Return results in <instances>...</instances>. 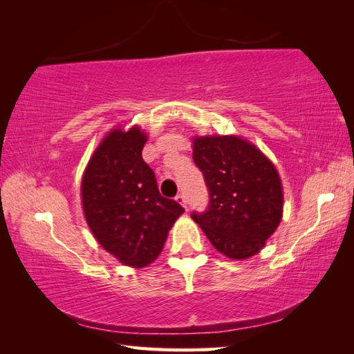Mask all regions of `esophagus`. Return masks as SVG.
<instances>
[{
    "mask_svg": "<svg viewBox=\"0 0 354 354\" xmlns=\"http://www.w3.org/2000/svg\"><path fill=\"white\" fill-rule=\"evenodd\" d=\"M175 200H176V201H178L179 205H181V206L187 207V198H185V195H184V194H178Z\"/></svg>",
    "mask_w": 354,
    "mask_h": 354,
    "instance_id": "34e87169",
    "label": "esophagus"
}]
</instances>
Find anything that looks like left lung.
Here are the masks:
<instances>
[{"label":"left lung","mask_w":354,"mask_h":354,"mask_svg":"<svg viewBox=\"0 0 354 354\" xmlns=\"http://www.w3.org/2000/svg\"><path fill=\"white\" fill-rule=\"evenodd\" d=\"M194 162L205 176L209 205L192 218L230 259L259 253L283 217V185L272 160L242 137L205 136L194 139Z\"/></svg>","instance_id":"left-lung-1"}]
</instances>
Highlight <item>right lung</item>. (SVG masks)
Segmentation results:
<instances>
[{
  "label": "right lung",
  "mask_w": 354,
  "mask_h": 354,
  "mask_svg": "<svg viewBox=\"0 0 354 354\" xmlns=\"http://www.w3.org/2000/svg\"><path fill=\"white\" fill-rule=\"evenodd\" d=\"M147 134L139 127L112 129L95 149L81 183L82 209L93 237L124 266L142 268L160 254L184 212L159 194L142 158Z\"/></svg>",
  "instance_id": "obj_1"
}]
</instances>
